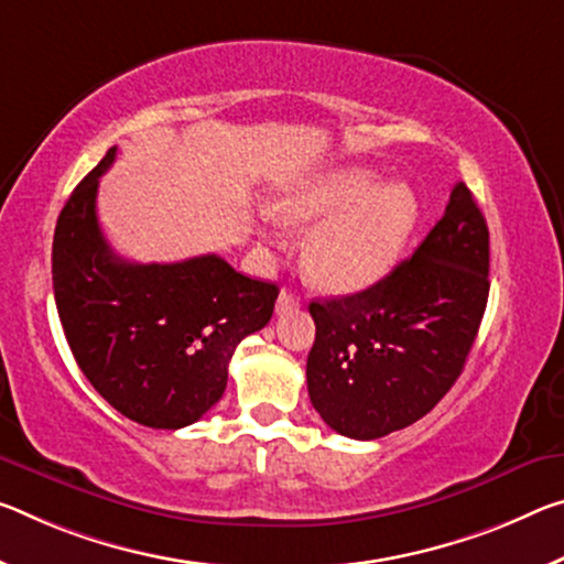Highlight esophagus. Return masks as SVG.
<instances>
[{"instance_id":"34e87169","label":"esophagus","mask_w":564,"mask_h":564,"mask_svg":"<svg viewBox=\"0 0 564 564\" xmlns=\"http://www.w3.org/2000/svg\"><path fill=\"white\" fill-rule=\"evenodd\" d=\"M296 306H299V299L293 296V293L289 291L279 293V301H275V311H279V314H289V311H293Z\"/></svg>"}]
</instances>
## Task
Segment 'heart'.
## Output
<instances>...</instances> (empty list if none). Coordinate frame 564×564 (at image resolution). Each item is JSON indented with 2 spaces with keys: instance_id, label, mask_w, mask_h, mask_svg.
I'll return each mask as SVG.
<instances>
[{
  "instance_id": "b5f03b06",
  "label": "heart",
  "mask_w": 564,
  "mask_h": 564,
  "mask_svg": "<svg viewBox=\"0 0 564 564\" xmlns=\"http://www.w3.org/2000/svg\"><path fill=\"white\" fill-rule=\"evenodd\" d=\"M379 183V173L369 167H334L275 200L283 220H318L303 240L311 281L351 293L377 283L394 265L416 226L419 200L406 183Z\"/></svg>"
}]
</instances>
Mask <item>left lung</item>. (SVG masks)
<instances>
[{"label": "left lung", "mask_w": 564, "mask_h": 564, "mask_svg": "<svg viewBox=\"0 0 564 564\" xmlns=\"http://www.w3.org/2000/svg\"><path fill=\"white\" fill-rule=\"evenodd\" d=\"M489 296V230L454 185L442 220L379 283L308 306V397L348 440H379L429 414L454 387Z\"/></svg>", "instance_id": "1"}]
</instances>
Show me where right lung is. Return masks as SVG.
Returning <instances> with one entry per match:
<instances>
[{
  "label": "right lung",
  "instance_id": "1",
  "mask_svg": "<svg viewBox=\"0 0 564 564\" xmlns=\"http://www.w3.org/2000/svg\"><path fill=\"white\" fill-rule=\"evenodd\" d=\"M107 150L62 208L52 243L57 314L79 369L107 404L153 429H183L223 397L228 364L273 316L279 285L248 279L220 256L130 263L97 223Z\"/></svg>",
  "mask_w": 564,
  "mask_h": 564
}]
</instances>
